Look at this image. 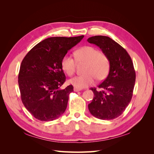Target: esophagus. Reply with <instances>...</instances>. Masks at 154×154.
<instances>
[{"label": "esophagus", "instance_id": "obj_1", "mask_svg": "<svg viewBox=\"0 0 154 154\" xmlns=\"http://www.w3.org/2000/svg\"><path fill=\"white\" fill-rule=\"evenodd\" d=\"M81 91L80 88H76V87L74 88V92H78V91Z\"/></svg>", "mask_w": 154, "mask_h": 154}]
</instances>
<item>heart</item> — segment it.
Wrapping results in <instances>:
<instances>
[{
    "instance_id": "1",
    "label": "heart",
    "mask_w": 154,
    "mask_h": 154,
    "mask_svg": "<svg viewBox=\"0 0 154 154\" xmlns=\"http://www.w3.org/2000/svg\"><path fill=\"white\" fill-rule=\"evenodd\" d=\"M74 58L65 55L61 61L62 69L71 76L76 71V62L86 63L85 75L78 76L69 80L70 84L78 88L87 87L97 80H103L107 76L110 70V60L107 56L92 46H85L74 53Z\"/></svg>"
}]
</instances>
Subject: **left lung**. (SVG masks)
Instances as JSON below:
<instances>
[{
    "instance_id": "left-lung-1",
    "label": "left lung",
    "mask_w": 154,
    "mask_h": 154,
    "mask_svg": "<svg viewBox=\"0 0 154 154\" xmlns=\"http://www.w3.org/2000/svg\"><path fill=\"white\" fill-rule=\"evenodd\" d=\"M87 41L98 46L110 60L109 75L98 85L101 91L91 88L94 96L88 110L98 119H115L123 114L132 97L136 72L132 59L127 51L108 36H94Z\"/></svg>"
}]
</instances>
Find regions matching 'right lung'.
Instances as JSON below:
<instances>
[{
	"instance_id": "right-lung-1",
	"label": "right lung",
	"mask_w": 154,
	"mask_h": 154,
	"mask_svg": "<svg viewBox=\"0 0 154 154\" xmlns=\"http://www.w3.org/2000/svg\"><path fill=\"white\" fill-rule=\"evenodd\" d=\"M83 37H50L36 44L23 59L18 78L21 99L36 119L53 121L66 111L73 87L60 88L66 81L61 61Z\"/></svg>"
}]
</instances>
